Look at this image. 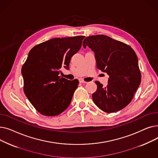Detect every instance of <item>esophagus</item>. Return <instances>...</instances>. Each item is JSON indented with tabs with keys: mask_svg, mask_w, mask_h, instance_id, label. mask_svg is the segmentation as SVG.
<instances>
[{
	"mask_svg": "<svg viewBox=\"0 0 158 158\" xmlns=\"http://www.w3.org/2000/svg\"><path fill=\"white\" fill-rule=\"evenodd\" d=\"M79 82H81V83H86V82H85L83 79H79Z\"/></svg>",
	"mask_w": 158,
	"mask_h": 158,
	"instance_id": "1",
	"label": "esophagus"
}]
</instances>
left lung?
<instances>
[{
	"instance_id": "left-lung-1",
	"label": "left lung",
	"mask_w": 158,
	"mask_h": 158,
	"mask_svg": "<svg viewBox=\"0 0 158 158\" xmlns=\"http://www.w3.org/2000/svg\"><path fill=\"white\" fill-rule=\"evenodd\" d=\"M83 47L95 53L97 67L110 76L106 86L98 81L92 94L95 105L107 113L117 112L127 106L141 82L137 56L130 46L106 35L86 37Z\"/></svg>"
}]
</instances>
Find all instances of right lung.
<instances>
[{"label":"right lung","instance_id":"add662e5","mask_svg":"<svg viewBox=\"0 0 158 158\" xmlns=\"http://www.w3.org/2000/svg\"><path fill=\"white\" fill-rule=\"evenodd\" d=\"M85 37L51 39L29 51L22 68L23 92L41 114L53 117L69 106L79 81L59 75L62 67L69 69L71 58L79 51Z\"/></svg>","mask_w":158,"mask_h":158}]
</instances>
